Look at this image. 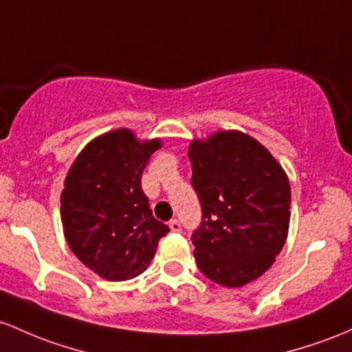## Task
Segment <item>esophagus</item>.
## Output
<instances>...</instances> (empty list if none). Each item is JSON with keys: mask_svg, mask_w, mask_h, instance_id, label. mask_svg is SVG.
I'll list each match as a JSON object with an SVG mask.
<instances>
[{"mask_svg": "<svg viewBox=\"0 0 352 352\" xmlns=\"http://www.w3.org/2000/svg\"><path fill=\"white\" fill-rule=\"evenodd\" d=\"M169 228H171L173 232H181V231H183V226H181V223L177 219L169 221Z\"/></svg>", "mask_w": 352, "mask_h": 352, "instance_id": "obj_1", "label": "esophagus"}]
</instances>
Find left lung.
Here are the masks:
<instances>
[{
    "label": "left lung",
    "mask_w": 352,
    "mask_h": 352,
    "mask_svg": "<svg viewBox=\"0 0 352 352\" xmlns=\"http://www.w3.org/2000/svg\"><path fill=\"white\" fill-rule=\"evenodd\" d=\"M191 186L201 204L195 259L211 281L239 287L259 278L286 243L291 188L258 141L221 131L189 148Z\"/></svg>",
    "instance_id": "left-lung-1"
}]
</instances>
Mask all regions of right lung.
Instances as JSON below:
<instances>
[{"label":"right lung","instance_id":"right-lung-1","mask_svg":"<svg viewBox=\"0 0 352 352\" xmlns=\"http://www.w3.org/2000/svg\"><path fill=\"white\" fill-rule=\"evenodd\" d=\"M160 141L140 143L128 129L102 134L71 166L61 192V221L71 251L109 281L146 271L169 232L153 216L141 176Z\"/></svg>","mask_w":352,"mask_h":352}]
</instances>
